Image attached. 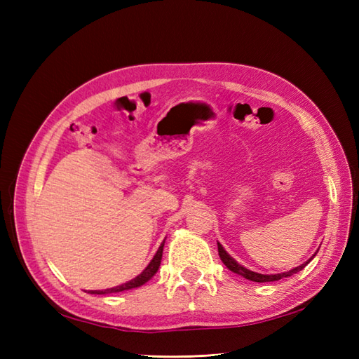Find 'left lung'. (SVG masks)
<instances>
[{
  "instance_id": "8db88e82",
  "label": "left lung",
  "mask_w": 359,
  "mask_h": 359,
  "mask_svg": "<svg viewBox=\"0 0 359 359\" xmlns=\"http://www.w3.org/2000/svg\"><path fill=\"white\" fill-rule=\"evenodd\" d=\"M217 250H219V256L220 259H222V262L225 264V266L228 270H231L233 273L236 274H241L242 278H245L248 280H253V282H273V280H279V279H284V278H288L292 276V274L301 271L304 266H306L309 262L302 264L299 266H296V269L290 270V271H285V273H279V274H261V273H256V271H251L248 269H245V266H242L241 264H238L234 261V259L226 253V251L224 250V247L220 245V243H217Z\"/></svg>"
}]
</instances>
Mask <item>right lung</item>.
Instances as JSON below:
<instances>
[{
  "label": "right lung",
  "mask_w": 359,
  "mask_h": 359,
  "mask_svg": "<svg viewBox=\"0 0 359 359\" xmlns=\"http://www.w3.org/2000/svg\"><path fill=\"white\" fill-rule=\"evenodd\" d=\"M163 245H165V241L162 242V245L158 247L156 256L152 257V261L149 262V265L144 269L139 276L134 278L133 280L126 282V284H121L118 287H112V288H106V290H90V292L88 293H94V294H108V293H118V292H123V290H131V288H135V287H140L143 285L144 282H148L154 274L157 273L158 266H160V262H162V253H163Z\"/></svg>",
  "instance_id": "1"
}]
</instances>
